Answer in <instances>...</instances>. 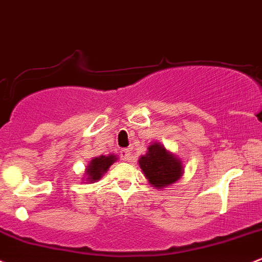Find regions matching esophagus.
Here are the masks:
<instances>
[{"instance_id":"1","label":"esophagus","mask_w":262,"mask_h":262,"mask_svg":"<svg viewBox=\"0 0 262 262\" xmlns=\"http://www.w3.org/2000/svg\"><path fill=\"white\" fill-rule=\"evenodd\" d=\"M120 158H122V160H124V162H128V160L132 159V151L129 150V149H122V150H120Z\"/></svg>"}]
</instances>
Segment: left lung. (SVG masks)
Segmentation results:
<instances>
[{"instance_id": "obj_1", "label": "left lung", "mask_w": 262, "mask_h": 262, "mask_svg": "<svg viewBox=\"0 0 262 262\" xmlns=\"http://www.w3.org/2000/svg\"><path fill=\"white\" fill-rule=\"evenodd\" d=\"M138 163L148 183L157 189L173 185L184 174L180 158L158 142L148 146L145 155H142Z\"/></svg>"}]
</instances>
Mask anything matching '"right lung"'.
Listing matches in <instances>:
<instances>
[{
    "mask_svg": "<svg viewBox=\"0 0 262 262\" xmlns=\"http://www.w3.org/2000/svg\"><path fill=\"white\" fill-rule=\"evenodd\" d=\"M117 160L118 157L114 154L99 155V157L93 158L85 168L83 180H85L87 183H96L97 180H100L103 175L107 173L109 166Z\"/></svg>",
    "mask_w": 262,
    "mask_h": 262,
    "instance_id": "obj_1",
    "label": "right lung"
}]
</instances>
